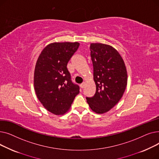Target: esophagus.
<instances>
[{"label":"esophagus","mask_w":159,"mask_h":159,"mask_svg":"<svg viewBox=\"0 0 159 159\" xmlns=\"http://www.w3.org/2000/svg\"><path fill=\"white\" fill-rule=\"evenodd\" d=\"M85 84H86V82H82V84H80V87H81V88H83L84 87V86H85Z\"/></svg>","instance_id":"obj_1"}]
</instances>
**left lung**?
Wrapping results in <instances>:
<instances>
[{
    "label": "left lung",
    "instance_id": "obj_1",
    "mask_svg": "<svg viewBox=\"0 0 159 159\" xmlns=\"http://www.w3.org/2000/svg\"><path fill=\"white\" fill-rule=\"evenodd\" d=\"M89 48L96 93L86 100L91 110L103 114L122 98L128 83L126 68L120 53L111 46L91 43Z\"/></svg>",
    "mask_w": 159,
    "mask_h": 159
}]
</instances>
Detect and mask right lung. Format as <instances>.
Masks as SVG:
<instances>
[{
  "label": "right lung",
  "instance_id": "1",
  "mask_svg": "<svg viewBox=\"0 0 159 159\" xmlns=\"http://www.w3.org/2000/svg\"><path fill=\"white\" fill-rule=\"evenodd\" d=\"M79 45L77 42L51 43L43 49L37 61L33 77L35 91L40 103L53 114L68 112L80 92L67 68Z\"/></svg>",
  "mask_w": 159,
  "mask_h": 159
}]
</instances>
